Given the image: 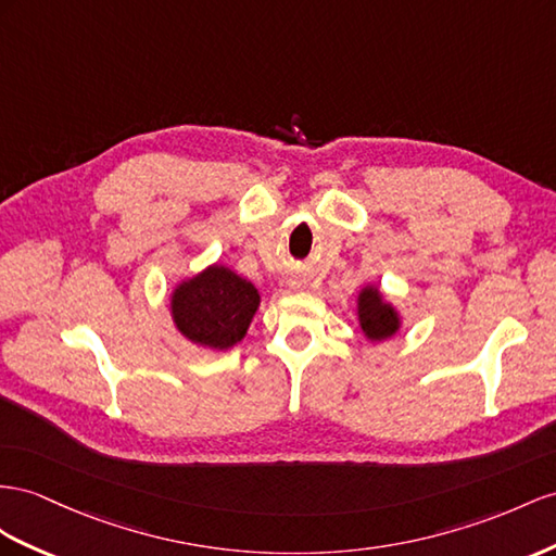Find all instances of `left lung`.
Listing matches in <instances>:
<instances>
[{"label":"left lung","instance_id":"obj_1","mask_svg":"<svg viewBox=\"0 0 556 556\" xmlns=\"http://www.w3.org/2000/svg\"><path fill=\"white\" fill-rule=\"evenodd\" d=\"M359 321L362 331L371 340H386L400 329V317L376 289H364L359 293Z\"/></svg>","mask_w":556,"mask_h":556}]
</instances>
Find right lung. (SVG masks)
I'll use <instances>...</instances> for the list:
<instances>
[{"label":"right lung","instance_id":"add662e5","mask_svg":"<svg viewBox=\"0 0 556 556\" xmlns=\"http://www.w3.org/2000/svg\"><path fill=\"white\" fill-rule=\"evenodd\" d=\"M261 295L232 269L213 265L182 281L170 301L178 331L197 345L227 350L247 336Z\"/></svg>","mask_w":556,"mask_h":556}]
</instances>
